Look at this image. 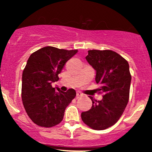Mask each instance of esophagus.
I'll return each mask as SVG.
<instances>
[{"label": "esophagus", "instance_id": "esophagus-1", "mask_svg": "<svg viewBox=\"0 0 152 152\" xmlns=\"http://www.w3.org/2000/svg\"><path fill=\"white\" fill-rule=\"evenodd\" d=\"M83 96V94L81 93V91H77V92H76V96L79 97V96Z\"/></svg>", "mask_w": 152, "mask_h": 152}]
</instances>
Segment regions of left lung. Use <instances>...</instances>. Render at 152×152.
<instances>
[{
	"instance_id": "obj_1",
	"label": "left lung",
	"mask_w": 152,
	"mask_h": 152,
	"mask_svg": "<svg viewBox=\"0 0 152 152\" xmlns=\"http://www.w3.org/2000/svg\"><path fill=\"white\" fill-rule=\"evenodd\" d=\"M86 61L96 71V82L104 93L96 101L92 96L91 109L81 113L82 121L95 130L114 125L128 104L132 76L129 65L121 56L111 50H90Z\"/></svg>"
}]
</instances>
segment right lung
Masks as SVG:
<instances>
[{
	"label": "right lung",
	"instance_id": "obj_1",
	"mask_svg": "<svg viewBox=\"0 0 152 152\" xmlns=\"http://www.w3.org/2000/svg\"><path fill=\"white\" fill-rule=\"evenodd\" d=\"M77 52L46 46L29 57L23 71L21 96L28 116L38 126L49 128L58 124L76 96L73 88L64 92L56 87V91L51 83L58 81L65 64Z\"/></svg>",
	"mask_w": 152,
	"mask_h": 152
}]
</instances>
